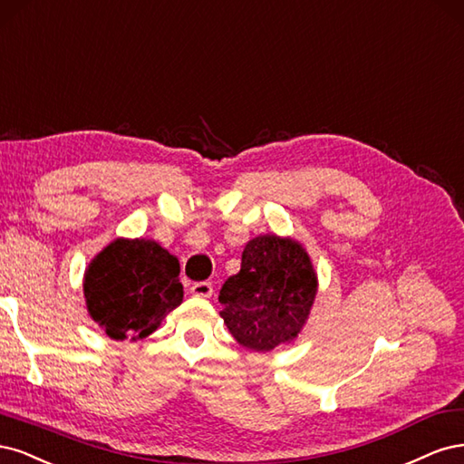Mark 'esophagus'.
Masks as SVG:
<instances>
[{
    "mask_svg": "<svg viewBox=\"0 0 464 464\" xmlns=\"http://www.w3.org/2000/svg\"><path fill=\"white\" fill-rule=\"evenodd\" d=\"M190 293H192L194 296L210 298L212 293H214V287H212L210 281H198V283H194V285L190 287Z\"/></svg>",
    "mask_w": 464,
    "mask_h": 464,
    "instance_id": "34e87169",
    "label": "esophagus"
}]
</instances>
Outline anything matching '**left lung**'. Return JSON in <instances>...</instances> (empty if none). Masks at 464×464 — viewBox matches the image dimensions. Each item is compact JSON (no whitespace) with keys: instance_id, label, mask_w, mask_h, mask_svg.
Returning a JSON list of instances; mask_svg holds the SVG:
<instances>
[{"instance_id":"obj_1","label":"left lung","mask_w":464,"mask_h":464,"mask_svg":"<svg viewBox=\"0 0 464 464\" xmlns=\"http://www.w3.org/2000/svg\"><path fill=\"white\" fill-rule=\"evenodd\" d=\"M316 293L304 246L289 237L260 235L246 243L241 272L223 283L219 314L237 343L266 353L301 334Z\"/></svg>"}]
</instances>
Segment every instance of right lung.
I'll use <instances>...</instances> for the list:
<instances>
[{
	"instance_id": "1",
	"label": "right lung",
	"mask_w": 464,
	"mask_h": 464,
	"mask_svg": "<svg viewBox=\"0 0 464 464\" xmlns=\"http://www.w3.org/2000/svg\"><path fill=\"white\" fill-rule=\"evenodd\" d=\"M179 272V260L156 241L115 238L84 272L88 314L115 341L144 339L183 303Z\"/></svg>"
}]
</instances>
